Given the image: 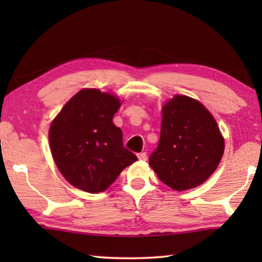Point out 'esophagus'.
Masks as SVG:
<instances>
[{"instance_id":"esophagus-1","label":"esophagus","mask_w":262,"mask_h":262,"mask_svg":"<svg viewBox=\"0 0 262 262\" xmlns=\"http://www.w3.org/2000/svg\"><path fill=\"white\" fill-rule=\"evenodd\" d=\"M137 157H139V159H141V161H147L148 155H147V152H141L137 155Z\"/></svg>"}]
</instances>
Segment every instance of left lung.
I'll return each instance as SVG.
<instances>
[{
	"label": "left lung",
	"mask_w": 262,
	"mask_h": 262,
	"mask_svg": "<svg viewBox=\"0 0 262 262\" xmlns=\"http://www.w3.org/2000/svg\"><path fill=\"white\" fill-rule=\"evenodd\" d=\"M223 152L224 139L205 106L187 96L167 101L158 147L149 157L159 180L176 190L196 187L214 173Z\"/></svg>",
	"instance_id": "obj_1"
}]
</instances>
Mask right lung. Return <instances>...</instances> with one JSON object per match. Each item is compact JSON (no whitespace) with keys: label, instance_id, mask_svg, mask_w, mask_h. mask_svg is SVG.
<instances>
[{"label":"right lung","instance_id":"right-lung-1","mask_svg":"<svg viewBox=\"0 0 262 262\" xmlns=\"http://www.w3.org/2000/svg\"><path fill=\"white\" fill-rule=\"evenodd\" d=\"M115 96L97 89L77 92L52 122V156L62 176L76 188L103 192L137 161L123 147L122 132L112 122L120 107Z\"/></svg>","mask_w":262,"mask_h":262}]
</instances>
